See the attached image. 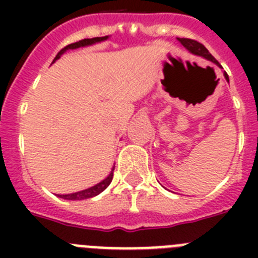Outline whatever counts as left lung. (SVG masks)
I'll return each mask as SVG.
<instances>
[{
  "mask_svg": "<svg viewBox=\"0 0 258 258\" xmlns=\"http://www.w3.org/2000/svg\"><path fill=\"white\" fill-rule=\"evenodd\" d=\"M177 40H178L179 42H181L182 46L186 47V49H187L191 54H194V55H198V56H202V58L207 59V60L212 61V63H214L216 66L221 67L220 63H218V61L214 59V56L212 55L211 52L207 50V47L204 46L203 44H200V42H198V41H195V40H190V38H177ZM223 76H225V79L229 81V76H227L226 72H223Z\"/></svg>",
  "mask_w": 258,
  "mask_h": 258,
  "instance_id": "1",
  "label": "left lung"
}]
</instances>
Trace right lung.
<instances>
[{
  "instance_id": "1",
  "label": "right lung",
  "mask_w": 258,
  "mask_h": 258,
  "mask_svg": "<svg viewBox=\"0 0 258 258\" xmlns=\"http://www.w3.org/2000/svg\"><path fill=\"white\" fill-rule=\"evenodd\" d=\"M107 38H108V36H104V37L85 38V40H81V41H79V42H75V44L67 45L64 49H61L60 51L56 54V56L54 58L52 63H55V61L58 60V59L60 58V56L63 55L66 51H68V50H75V49H79V47L92 46V45H94V44H99V42H103V41H106ZM113 169H115V165L112 166V169H111L109 174L107 175L103 181H101L99 183L94 184V186H92V187L85 188V190H83V191H77V192H74V194H67V195H59V198H61V199H66V200H84V199H90V198L97 197L98 194H101L102 191H104L109 186V183H111V181H112V178H113Z\"/></svg>"
}]
</instances>
